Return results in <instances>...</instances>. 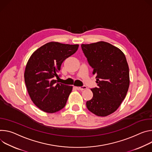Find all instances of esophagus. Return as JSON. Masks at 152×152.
Here are the masks:
<instances>
[{
	"label": "esophagus",
	"mask_w": 152,
	"mask_h": 152,
	"mask_svg": "<svg viewBox=\"0 0 152 152\" xmlns=\"http://www.w3.org/2000/svg\"><path fill=\"white\" fill-rule=\"evenodd\" d=\"M77 90H80V91H83V90H85L87 89V87L85 86H83L81 87H75Z\"/></svg>",
	"instance_id": "1"
}]
</instances>
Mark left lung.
Wrapping results in <instances>:
<instances>
[{"instance_id": "1", "label": "left lung", "mask_w": 152, "mask_h": 152, "mask_svg": "<svg viewBox=\"0 0 152 152\" xmlns=\"http://www.w3.org/2000/svg\"><path fill=\"white\" fill-rule=\"evenodd\" d=\"M81 46L93 69L98 86L91 89L93 97L86 102L87 108L97 116H107L120 107L129 89L126 58L120 49L105 42Z\"/></svg>"}]
</instances>
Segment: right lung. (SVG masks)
Listing matches in <instances>:
<instances>
[{
	"label": "right lung",
	"mask_w": 152,
	"mask_h": 152,
	"mask_svg": "<svg viewBox=\"0 0 152 152\" xmlns=\"http://www.w3.org/2000/svg\"><path fill=\"white\" fill-rule=\"evenodd\" d=\"M78 45L49 42L30 57L24 74L27 91L32 102L47 113H55L66 105L72 86L58 83L63 61L74 54Z\"/></svg>",
	"instance_id": "obj_1"
}]
</instances>
